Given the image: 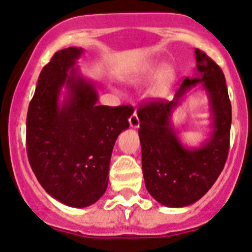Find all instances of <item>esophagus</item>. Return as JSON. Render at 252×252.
Returning <instances> with one entry per match:
<instances>
[{
    "label": "esophagus",
    "mask_w": 252,
    "mask_h": 252,
    "mask_svg": "<svg viewBox=\"0 0 252 252\" xmlns=\"http://www.w3.org/2000/svg\"><path fill=\"white\" fill-rule=\"evenodd\" d=\"M129 124H130L131 128H139L140 121H139V118H138L137 110H134L133 115H131L130 118H129Z\"/></svg>",
    "instance_id": "1"
}]
</instances>
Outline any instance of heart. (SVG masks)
Listing matches in <instances>:
<instances>
[{"mask_svg": "<svg viewBox=\"0 0 252 252\" xmlns=\"http://www.w3.org/2000/svg\"><path fill=\"white\" fill-rule=\"evenodd\" d=\"M157 70H158V65L150 64L149 67L145 69V77L153 76V74L157 73ZM171 76H173V69H171L170 67H165L163 70H161L160 82H159V84L157 86V88H155V94H157V95H161V94H164V92H165L166 89V84H168L169 81H170Z\"/></svg>", "mask_w": 252, "mask_h": 252, "instance_id": "b5f03b06", "label": "heart"}]
</instances>
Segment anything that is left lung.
Wrapping results in <instances>:
<instances>
[{
    "label": "left lung",
    "instance_id": "left-lung-1",
    "mask_svg": "<svg viewBox=\"0 0 252 252\" xmlns=\"http://www.w3.org/2000/svg\"><path fill=\"white\" fill-rule=\"evenodd\" d=\"M195 57L196 77L185 78L173 100L150 102L137 110L145 187L168 208H183L201 199L219 178L229 154L231 103L224 73L200 49H195ZM197 84L208 94L213 130L200 147L188 148L180 142L171 115Z\"/></svg>",
    "mask_w": 252,
    "mask_h": 252
}]
</instances>
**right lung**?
<instances>
[{"label":"right lung","instance_id":"add662e5","mask_svg":"<svg viewBox=\"0 0 252 252\" xmlns=\"http://www.w3.org/2000/svg\"><path fill=\"white\" fill-rule=\"evenodd\" d=\"M82 53L78 47L61 49L44 65L26 123L28 160L37 180L72 208L103 196L113 147L134 112L129 105H97V88L76 69ZM63 86L67 92L61 103Z\"/></svg>","mask_w":252,"mask_h":252}]
</instances>
